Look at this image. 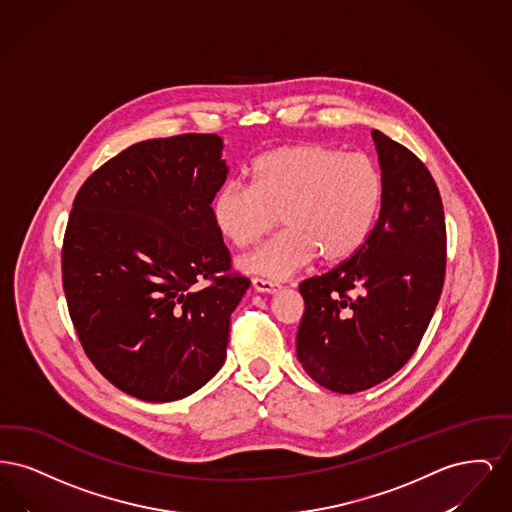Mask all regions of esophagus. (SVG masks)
I'll return each mask as SVG.
<instances>
[{
  "label": "esophagus",
  "instance_id": "esophagus-1",
  "mask_svg": "<svg viewBox=\"0 0 512 512\" xmlns=\"http://www.w3.org/2000/svg\"><path fill=\"white\" fill-rule=\"evenodd\" d=\"M251 286L255 292L261 293H276L280 290V284L267 280V278H253L251 280Z\"/></svg>",
  "mask_w": 512,
  "mask_h": 512
}]
</instances>
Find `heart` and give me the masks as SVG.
<instances>
[{"label":"heart","instance_id":"1","mask_svg":"<svg viewBox=\"0 0 512 512\" xmlns=\"http://www.w3.org/2000/svg\"><path fill=\"white\" fill-rule=\"evenodd\" d=\"M382 195V172L365 153L288 144L255 159L251 186H222L213 199V219L230 244L247 247L280 217L286 228L245 253L240 267L282 280L317 255L328 265L349 259L365 244Z\"/></svg>","mask_w":512,"mask_h":512}]
</instances>
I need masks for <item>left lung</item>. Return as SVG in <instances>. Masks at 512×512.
I'll use <instances>...</instances> for the list:
<instances>
[{"label":"left lung","mask_w":512,"mask_h":512,"mask_svg":"<svg viewBox=\"0 0 512 512\" xmlns=\"http://www.w3.org/2000/svg\"><path fill=\"white\" fill-rule=\"evenodd\" d=\"M384 178L378 219L338 267L301 282L297 359L326 390L365 391L393 376L422 340L445 280L447 232L426 165L372 130Z\"/></svg>","instance_id":"8db88e82"}]
</instances>
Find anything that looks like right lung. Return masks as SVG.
<instances>
[{"label":"right lung","mask_w":512,"mask_h":512,"mask_svg":"<svg viewBox=\"0 0 512 512\" xmlns=\"http://www.w3.org/2000/svg\"><path fill=\"white\" fill-rule=\"evenodd\" d=\"M220 151L217 134L138 142L74 197L61 249L69 315L99 372L142 401L182 399L217 374L251 284L213 219Z\"/></svg>","instance_id":"obj_1"}]
</instances>
